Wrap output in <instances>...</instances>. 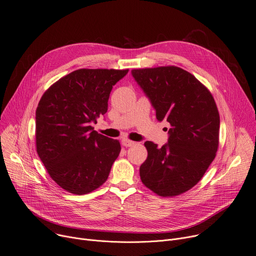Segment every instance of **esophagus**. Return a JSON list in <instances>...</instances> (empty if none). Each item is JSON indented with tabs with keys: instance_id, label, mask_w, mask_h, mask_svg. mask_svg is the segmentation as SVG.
<instances>
[{
	"instance_id": "1",
	"label": "esophagus",
	"mask_w": 256,
	"mask_h": 256,
	"mask_svg": "<svg viewBox=\"0 0 256 256\" xmlns=\"http://www.w3.org/2000/svg\"><path fill=\"white\" fill-rule=\"evenodd\" d=\"M122 144L124 147H132V146L134 145V142L130 141V140H128V138H122Z\"/></svg>"
}]
</instances>
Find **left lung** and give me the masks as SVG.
Instances as JSON below:
<instances>
[{
    "label": "left lung",
    "instance_id": "left-lung-1",
    "mask_svg": "<svg viewBox=\"0 0 256 256\" xmlns=\"http://www.w3.org/2000/svg\"><path fill=\"white\" fill-rule=\"evenodd\" d=\"M132 76L155 109L157 120L172 126L161 148L145 142L148 157L140 168L141 180L159 196L180 195L194 187L216 157L220 114L214 99L180 67L134 69Z\"/></svg>",
    "mask_w": 256,
    "mask_h": 256
}]
</instances>
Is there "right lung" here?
<instances>
[{
  "mask_svg": "<svg viewBox=\"0 0 256 256\" xmlns=\"http://www.w3.org/2000/svg\"><path fill=\"white\" fill-rule=\"evenodd\" d=\"M128 72L78 69L51 86L36 112V152L50 176L69 193L82 195L106 182L118 141L92 128L108 108L113 86Z\"/></svg>",
  "mask_w": 256,
  "mask_h": 256,
  "instance_id": "right-lung-1",
  "label": "right lung"
}]
</instances>
